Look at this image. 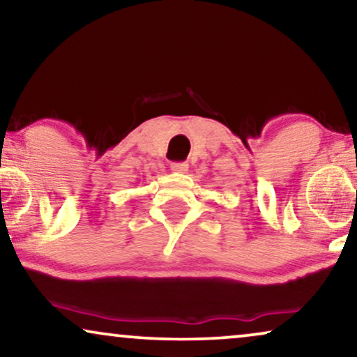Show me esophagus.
<instances>
[{
	"instance_id": "1",
	"label": "esophagus",
	"mask_w": 357,
	"mask_h": 357,
	"mask_svg": "<svg viewBox=\"0 0 357 357\" xmlns=\"http://www.w3.org/2000/svg\"><path fill=\"white\" fill-rule=\"evenodd\" d=\"M170 170L175 174H185L188 170V164L187 162H172L170 164Z\"/></svg>"
}]
</instances>
